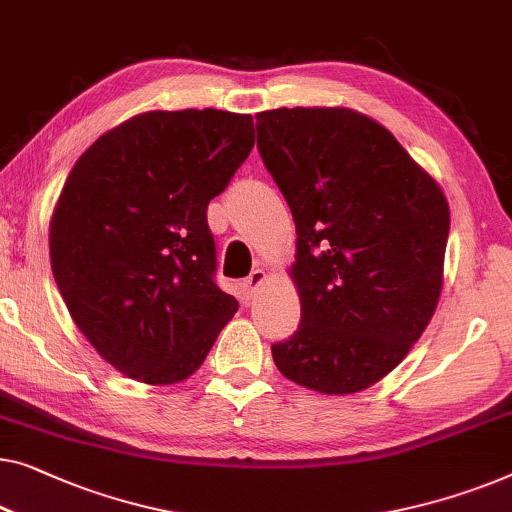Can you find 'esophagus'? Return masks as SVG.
<instances>
[{"mask_svg":"<svg viewBox=\"0 0 512 512\" xmlns=\"http://www.w3.org/2000/svg\"><path fill=\"white\" fill-rule=\"evenodd\" d=\"M265 279H268V274H265V270H254V272H251L249 277L242 281L244 295H247V298H251V295H254L258 288L265 284Z\"/></svg>","mask_w":512,"mask_h":512,"instance_id":"34e87169","label":"esophagus"}]
</instances>
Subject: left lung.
Masks as SVG:
<instances>
[{"instance_id": "8db88e82", "label": "left lung", "mask_w": 512, "mask_h": 512, "mask_svg": "<svg viewBox=\"0 0 512 512\" xmlns=\"http://www.w3.org/2000/svg\"><path fill=\"white\" fill-rule=\"evenodd\" d=\"M258 152L295 221L300 325L272 346L288 381L353 395L388 376L432 321L450 207L397 138L353 108L256 115Z\"/></svg>"}]
</instances>
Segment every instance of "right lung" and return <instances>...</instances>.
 Masks as SVG:
<instances>
[{
	"instance_id": "obj_1",
	"label": "right lung",
	"mask_w": 512,
	"mask_h": 512,
	"mask_svg": "<svg viewBox=\"0 0 512 512\" xmlns=\"http://www.w3.org/2000/svg\"><path fill=\"white\" fill-rule=\"evenodd\" d=\"M251 147V115L150 110L96 138L66 177L48 235L57 288L129 379H189L238 311L212 279L207 205Z\"/></svg>"
}]
</instances>
